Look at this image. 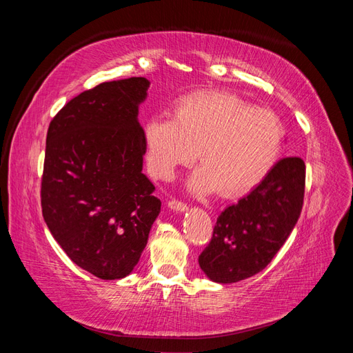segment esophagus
Returning <instances> with one entry per match:
<instances>
[{
    "label": "esophagus",
    "mask_w": 353,
    "mask_h": 353,
    "mask_svg": "<svg viewBox=\"0 0 353 353\" xmlns=\"http://www.w3.org/2000/svg\"><path fill=\"white\" fill-rule=\"evenodd\" d=\"M169 209H172L175 212H185L187 210V205L183 201H178V200H169L168 203Z\"/></svg>",
    "instance_id": "1"
}]
</instances>
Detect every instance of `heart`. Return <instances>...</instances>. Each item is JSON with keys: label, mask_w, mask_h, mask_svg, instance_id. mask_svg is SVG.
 I'll return each instance as SVG.
<instances>
[{"label": "heart", "mask_w": 353, "mask_h": 353, "mask_svg": "<svg viewBox=\"0 0 353 353\" xmlns=\"http://www.w3.org/2000/svg\"><path fill=\"white\" fill-rule=\"evenodd\" d=\"M145 160L159 179L174 178L179 166H203L188 179L194 196L221 190L239 196L271 172L283 145V126L272 112L228 92H197L179 100L175 117L154 114L144 126Z\"/></svg>", "instance_id": "b5f03b06"}]
</instances>
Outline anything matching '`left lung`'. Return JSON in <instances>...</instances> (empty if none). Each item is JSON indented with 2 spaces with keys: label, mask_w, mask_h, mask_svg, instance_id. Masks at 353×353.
Wrapping results in <instances>:
<instances>
[{
  "label": "left lung",
  "mask_w": 353,
  "mask_h": 353,
  "mask_svg": "<svg viewBox=\"0 0 353 353\" xmlns=\"http://www.w3.org/2000/svg\"><path fill=\"white\" fill-rule=\"evenodd\" d=\"M303 194V160H279L261 184L218 216L199 256L201 271L212 281L231 284L265 270L301 216Z\"/></svg>",
  "instance_id": "left-lung-1"
}]
</instances>
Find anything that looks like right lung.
<instances>
[{
  "instance_id": "1",
  "label": "right lung",
  "mask_w": 353,
  "mask_h": 353,
  "mask_svg": "<svg viewBox=\"0 0 353 353\" xmlns=\"http://www.w3.org/2000/svg\"><path fill=\"white\" fill-rule=\"evenodd\" d=\"M150 82H103L72 99L51 121L41 183L42 216L79 268L101 280L130 275L160 213L143 174L138 105Z\"/></svg>"
}]
</instances>
